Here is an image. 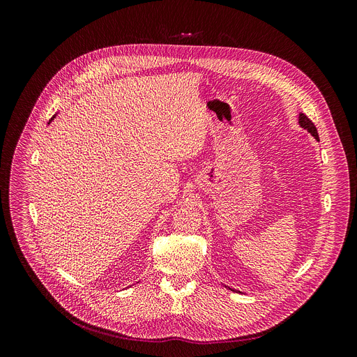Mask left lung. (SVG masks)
<instances>
[{
  "label": "left lung",
  "instance_id": "obj_1",
  "mask_svg": "<svg viewBox=\"0 0 357 357\" xmlns=\"http://www.w3.org/2000/svg\"><path fill=\"white\" fill-rule=\"evenodd\" d=\"M299 126H301L302 128H305V130H308V131L319 141V135H318V130H317L315 124H314L307 116H305L303 113L299 114Z\"/></svg>",
  "mask_w": 357,
  "mask_h": 357
}]
</instances>
